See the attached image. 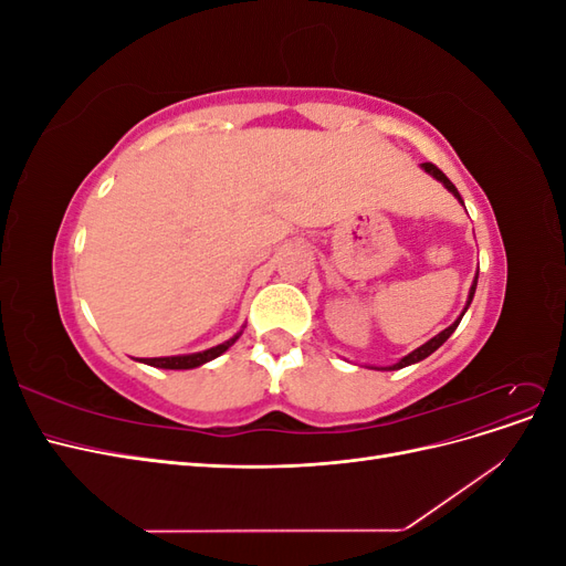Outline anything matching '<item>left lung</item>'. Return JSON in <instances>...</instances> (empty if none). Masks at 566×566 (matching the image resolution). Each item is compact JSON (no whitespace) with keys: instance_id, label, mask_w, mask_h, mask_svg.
<instances>
[{"instance_id":"obj_1","label":"left lung","mask_w":566,"mask_h":566,"mask_svg":"<svg viewBox=\"0 0 566 566\" xmlns=\"http://www.w3.org/2000/svg\"><path fill=\"white\" fill-rule=\"evenodd\" d=\"M422 167H424V172H430L434 179H439L443 186H447L449 188V191L462 202V198H460V193H458V188L453 186V181L447 177V175H443L441 172V169L437 167V165H432V163H422ZM476 276H479V271H476ZM474 290H476V279H474V283H472V287H470V297H468V306H470V302H472V297H474ZM468 306H465V312H468ZM465 312H462V314H465ZM462 318V316H460ZM460 318L455 321V323H451L449 325V328L447 331H441L437 337H432L430 342H424V345L422 347H418L416 352H410L408 356H403L401 358V361L399 364H394L389 370H397V368H403V366H410V364H418V361H422V358H427V356H430L432 352H437L441 345H443V342H447L451 335H453V331L458 328V323H460Z\"/></svg>"}]
</instances>
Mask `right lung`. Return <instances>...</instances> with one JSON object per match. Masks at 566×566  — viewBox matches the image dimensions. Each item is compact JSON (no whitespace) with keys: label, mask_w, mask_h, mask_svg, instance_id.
I'll list each match as a JSON object with an SVG mask.
<instances>
[{"label":"right lung","mask_w":566,"mask_h":566,"mask_svg":"<svg viewBox=\"0 0 566 566\" xmlns=\"http://www.w3.org/2000/svg\"><path fill=\"white\" fill-rule=\"evenodd\" d=\"M241 337V333L238 335H233L231 339H227L224 345H217V347H212V349H208V352H198V354H186V356H165V358H146L144 364H148V366H156V368H167V370H188V368H196V366H202V364H208V361H212V358H217L219 354H224L233 342Z\"/></svg>","instance_id":"add662e5"}]
</instances>
